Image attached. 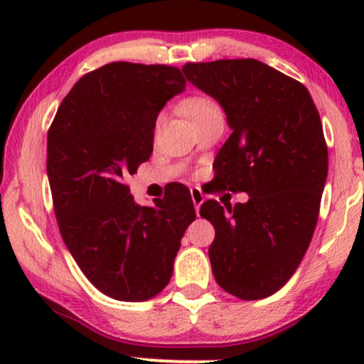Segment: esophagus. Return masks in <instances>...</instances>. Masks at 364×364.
Instances as JSON below:
<instances>
[{
    "label": "esophagus",
    "mask_w": 364,
    "mask_h": 364,
    "mask_svg": "<svg viewBox=\"0 0 364 364\" xmlns=\"http://www.w3.org/2000/svg\"><path fill=\"white\" fill-rule=\"evenodd\" d=\"M190 193H191V200H193L195 210L198 212L200 205H202L203 200H205V195H203V193H202V190H200V188H196V186H195V188H191Z\"/></svg>",
    "instance_id": "1"
}]
</instances>
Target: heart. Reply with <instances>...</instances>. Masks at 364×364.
Here are the masks:
<instances>
[{
    "instance_id": "obj_1",
    "label": "heart",
    "mask_w": 364,
    "mask_h": 364,
    "mask_svg": "<svg viewBox=\"0 0 364 364\" xmlns=\"http://www.w3.org/2000/svg\"><path fill=\"white\" fill-rule=\"evenodd\" d=\"M214 107H217V104L212 101V99L203 97V95H195V97H190L186 99V101H183L181 106H179V109H181L183 116H185V118L191 123V121L200 118V116H203L205 112L214 109Z\"/></svg>"
}]
</instances>
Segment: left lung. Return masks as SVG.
<instances>
[{
  "label": "left lung",
  "mask_w": 364,
  "mask_h": 364,
  "mask_svg": "<svg viewBox=\"0 0 364 364\" xmlns=\"http://www.w3.org/2000/svg\"><path fill=\"white\" fill-rule=\"evenodd\" d=\"M186 80L223 106L232 133L214 161L215 183L246 203L207 200L200 215L217 284L245 301L277 292L296 272L318 220L328 171L323 128L301 82L265 63H186Z\"/></svg>",
  "instance_id": "8db88e82"
}]
</instances>
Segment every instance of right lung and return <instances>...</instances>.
Returning <instances> with one entry per match:
<instances>
[{
	"label": "right lung",
	"mask_w": 364,
	"mask_h": 364,
	"mask_svg": "<svg viewBox=\"0 0 364 364\" xmlns=\"http://www.w3.org/2000/svg\"><path fill=\"white\" fill-rule=\"evenodd\" d=\"M176 66L114 61L85 73L48 132V178L66 248L109 298L147 301L168 286L195 220L183 186L136 205L127 178L149 161L159 111L185 90Z\"/></svg>",
	"instance_id": "obj_1"
}]
</instances>
